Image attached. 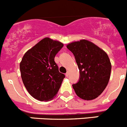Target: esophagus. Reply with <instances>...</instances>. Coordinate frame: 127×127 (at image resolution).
Wrapping results in <instances>:
<instances>
[{"label": "esophagus", "mask_w": 127, "mask_h": 127, "mask_svg": "<svg viewBox=\"0 0 127 127\" xmlns=\"http://www.w3.org/2000/svg\"><path fill=\"white\" fill-rule=\"evenodd\" d=\"M69 75V72H66V77H68Z\"/></svg>", "instance_id": "obj_1"}]
</instances>
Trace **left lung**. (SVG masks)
Returning a JSON list of instances; mask_svg holds the SVG:
<instances>
[{"label":"left lung","mask_w":127,"mask_h":127,"mask_svg":"<svg viewBox=\"0 0 127 127\" xmlns=\"http://www.w3.org/2000/svg\"><path fill=\"white\" fill-rule=\"evenodd\" d=\"M73 53L78 66L80 78L72 87L77 96L87 100L100 95L109 83L112 65L107 54L87 40L66 46Z\"/></svg>","instance_id":"1"}]
</instances>
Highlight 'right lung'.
Segmentation results:
<instances>
[{
    "label": "right lung",
    "instance_id": "add662e5",
    "mask_svg": "<svg viewBox=\"0 0 127 127\" xmlns=\"http://www.w3.org/2000/svg\"><path fill=\"white\" fill-rule=\"evenodd\" d=\"M60 41L45 38L27 51L20 63L21 77L28 93L40 101L54 98L65 77L55 57L63 47Z\"/></svg>",
    "mask_w": 127,
    "mask_h": 127
}]
</instances>
